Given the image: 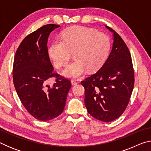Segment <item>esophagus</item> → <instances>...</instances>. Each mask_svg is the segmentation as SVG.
Masks as SVG:
<instances>
[{
	"mask_svg": "<svg viewBox=\"0 0 151 151\" xmlns=\"http://www.w3.org/2000/svg\"><path fill=\"white\" fill-rule=\"evenodd\" d=\"M77 82H76L75 81H74V80H71V84H72V85H77Z\"/></svg>",
	"mask_w": 151,
	"mask_h": 151,
	"instance_id": "34e87169",
	"label": "esophagus"
}]
</instances>
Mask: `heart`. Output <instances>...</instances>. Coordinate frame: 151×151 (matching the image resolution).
<instances>
[{
    "instance_id": "obj_1",
    "label": "heart",
    "mask_w": 151,
    "mask_h": 151,
    "mask_svg": "<svg viewBox=\"0 0 151 151\" xmlns=\"http://www.w3.org/2000/svg\"><path fill=\"white\" fill-rule=\"evenodd\" d=\"M111 40L105 33L91 28L74 26L63 33V39H56L48 49V54L56 67L66 66L73 52L75 58L63 75L68 78L80 77L87 70L92 73L101 67L108 57Z\"/></svg>"
}]
</instances>
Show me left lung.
<instances>
[{"mask_svg": "<svg viewBox=\"0 0 151 151\" xmlns=\"http://www.w3.org/2000/svg\"><path fill=\"white\" fill-rule=\"evenodd\" d=\"M113 45L106 62L96 73L81 81L85 88V104L91 115L111 122L123 113L134 85L131 55L126 43L114 30Z\"/></svg>", "mask_w": 151, "mask_h": 151, "instance_id": "8db88e82", "label": "left lung"}]
</instances>
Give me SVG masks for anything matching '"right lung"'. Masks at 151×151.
Wrapping results in <instances>:
<instances>
[{
	"label": "right lung",
	"mask_w": 151,
	"mask_h": 151,
	"mask_svg": "<svg viewBox=\"0 0 151 151\" xmlns=\"http://www.w3.org/2000/svg\"><path fill=\"white\" fill-rule=\"evenodd\" d=\"M59 27L46 24L27 36L14 58L12 78L18 96L30 115L42 121L62 113L71 87L68 79L53 72L48 57V36ZM51 78H55V83L50 87L46 83Z\"/></svg>",
	"instance_id": "right-lung-1"
}]
</instances>
